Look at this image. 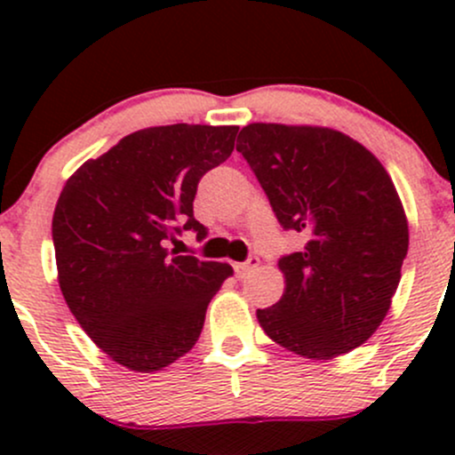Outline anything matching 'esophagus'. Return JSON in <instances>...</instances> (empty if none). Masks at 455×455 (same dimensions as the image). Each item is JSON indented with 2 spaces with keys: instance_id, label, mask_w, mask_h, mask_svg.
Returning <instances> with one entry per match:
<instances>
[{
  "instance_id": "1",
  "label": "esophagus",
  "mask_w": 455,
  "mask_h": 455,
  "mask_svg": "<svg viewBox=\"0 0 455 455\" xmlns=\"http://www.w3.org/2000/svg\"><path fill=\"white\" fill-rule=\"evenodd\" d=\"M259 257H250L248 260H243V263H235V274H237V278H245V274H250L254 267H259Z\"/></svg>"
}]
</instances>
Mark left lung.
<instances>
[{"label": "left lung", "mask_w": 455, "mask_h": 455, "mask_svg": "<svg viewBox=\"0 0 455 455\" xmlns=\"http://www.w3.org/2000/svg\"><path fill=\"white\" fill-rule=\"evenodd\" d=\"M286 231L304 250L278 260L284 293L257 310L286 351L333 359L362 344L387 316L409 250V222L377 156L338 130L248 124L237 139Z\"/></svg>", "instance_id": "obj_1"}]
</instances>
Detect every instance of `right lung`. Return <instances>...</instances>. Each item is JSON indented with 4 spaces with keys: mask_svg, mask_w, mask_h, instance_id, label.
Wrapping results in <instances>:
<instances>
[{
    "mask_svg": "<svg viewBox=\"0 0 455 455\" xmlns=\"http://www.w3.org/2000/svg\"><path fill=\"white\" fill-rule=\"evenodd\" d=\"M237 126L137 130L66 181L53 213L57 280L78 325L113 362L156 372L195 347L228 263L173 257L196 186L233 154Z\"/></svg>",
    "mask_w": 455,
    "mask_h": 455,
    "instance_id": "right-lung-1",
    "label": "right lung"
}]
</instances>
